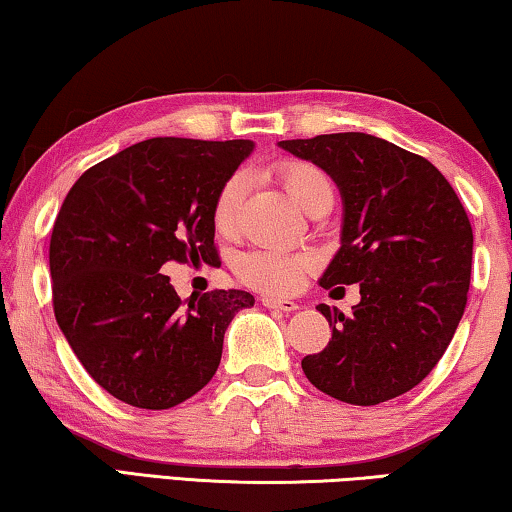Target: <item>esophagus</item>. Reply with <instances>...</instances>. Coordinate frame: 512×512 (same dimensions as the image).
<instances>
[{"label":"esophagus","instance_id":"obj_1","mask_svg":"<svg viewBox=\"0 0 512 512\" xmlns=\"http://www.w3.org/2000/svg\"><path fill=\"white\" fill-rule=\"evenodd\" d=\"M263 307L268 309H277V311H295L298 309V305H295L293 300H279V298H263Z\"/></svg>","mask_w":512,"mask_h":512}]
</instances>
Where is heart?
<instances>
[{
  "mask_svg": "<svg viewBox=\"0 0 512 512\" xmlns=\"http://www.w3.org/2000/svg\"><path fill=\"white\" fill-rule=\"evenodd\" d=\"M279 180L295 203L302 210L311 212L316 205L332 201L335 189H332L330 177L321 168L309 164V161H284L277 168ZM242 177L233 175L221 184L212 205V221L219 233H233L238 224V212L242 205ZM311 270V258L305 254H288L277 249H254L242 254L235 261L238 277L258 291L270 295H288L302 286V281Z\"/></svg>",
  "mask_w": 512,
  "mask_h": 512,
  "instance_id": "1",
  "label": "heart"
}]
</instances>
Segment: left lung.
<instances>
[{"mask_svg":"<svg viewBox=\"0 0 512 512\" xmlns=\"http://www.w3.org/2000/svg\"><path fill=\"white\" fill-rule=\"evenodd\" d=\"M279 147L323 168L342 194V247L321 286L360 284L351 316L316 307L332 339L302 358V372L346 404L404 395L436 367L462 321L473 258L464 205L425 157L369 133H325Z\"/></svg>","mask_w":512,"mask_h":512,"instance_id":"left-lung-1","label":"left lung"}]
</instances>
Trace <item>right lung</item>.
Segmentation results:
<instances>
[{
    "label": "right lung",
    "instance_id": "obj_1",
    "mask_svg": "<svg viewBox=\"0 0 512 512\" xmlns=\"http://www.w3.org/2000/svg\"><path fill=\"white\" fill-rule=\"evenodd\" d=\"M251 140L150 138L78 177L50 235L59 330L103 390L138 409H173L221 362L247 291L180 295L166 263L217 265L212 205Z\"/></svg>",
    "mask_w": 512,
    "mask_h": 512
}]
</instances>
